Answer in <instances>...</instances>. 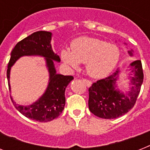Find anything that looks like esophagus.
Masks as SVG:
<instances>
[{
  "mask_svg": "<svg viewBox=\"0 0 150 150\" xmlns=\"http://www.w3.org/2000/svg\"><path fill=\"white\" fill-rule=\"evenodd\" d=\"M82 82H84L85 84L86 85V86L88 87H90L92 86V82H90L89 80H87V79H82Z\"/></svg>",
  "mask_w": 150,
  "mask_h": 150,
  "instance_id": "esophagus-1",
  "label": "esophagus"
}]
</instances>
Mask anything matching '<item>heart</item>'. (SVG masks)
Segmentation results:
<instances>
[{
  "mask_svg": "<svg viewBox=\"0 0 150 150\" xmlns=\"http://www.w3.org/2000/svg\"><path fill=\"white\" fill-rule=\"evenodd\" d=\"M71 47V50H61V61L73 69H78L81 63H86L87 73L95 79L107 77L120 59V50L116 45L89 36L74 40Z\"/></svg>",
  "mask_w": 150,
  "mask_h": 150,
  "instance_id": "b5f03b06",
  "label": "heart"
}]
</instances>
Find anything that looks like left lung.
Returning <instances> with one entry per match:
<instances>
[{"mask_svg":"<svg viewBox=\"0 0 150 150\" xmlns=\"http://www.w3.org/2000/svg\"><path fill=\"white\" fill-rule=\"evenodd\" d=\"M125 45L127 43H125ZM133 56L132 49L128 51ZM129 89L127 92L119 90L117 82L121 75V68L104 79L92 85L89 89V109L96 116L104 119H114L128 113L135 105L143 82L142 62L137 60L128 67Z\"/></svg>","mask_w":150,"mask_h":150,"instance_id":"1","label":"left lung"}]
</instances>
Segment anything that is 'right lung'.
<instances>
[{
  "label": "right lung",
  "instance_id": "right-lung-1",
  "mask_svg": "<svg viewBox=\"0 0 150 150\" xmlns=\"http://www.w3.org/2000/svg\"><path fill=\"white\" fill-rule=\"evenodd\" d=\"M52 36L53 34L50 32L38 31L18 42L11 51L7 70L8 87L11 92V69L20 57L37 56L44 58L49 73V80L43 95L27 106L18 104L11 96L13 104L21 114L28 118L40 122L53 121L62 113L65 105V89L74 79L73 76L57 73L54 61L59 63L61 60L52 49Z\"/></svg>",
  "mask_w": 150,
  "mask_h": 150
}]
</instances>
